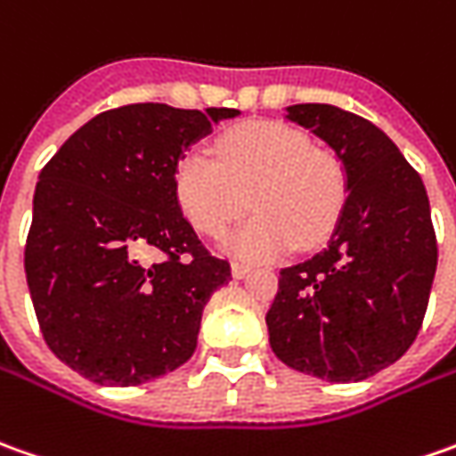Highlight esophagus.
I'll use <instances>...</instances> for the list:
<instances>
[{
    "label": "esophagus",
    "instance_id": "obj_1",
    "mask_svg": "<svg viewBox=\"0 0 456 456\" xmlns=\"http://www.w3.org/2000/svg\"><path fill=\"white\" fill-rule=\"evenodd\" d=\"M231 273H233V278H246L250 273V265L235 261V264H231Z\"/></svg>",
    "mask_w": 456,
    "mask_h": 456
}]
</instances>
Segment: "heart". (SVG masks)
Masks as SVG:
<instances>
[{
  "mask_svg": "<svg viewBox=\"0 0 456 456\" xmlns=\"http://www.w3.org/2000/svg\"><path fill=\"white\" fill-rule=\"evenodd\" d=\"M256 213L223 240L248 261H273L296 246L311 248L334 228L346 198L344 167L331 152L311 148L291 125L253 120L218 140V160L191 150L175 167V200L185 221L221 235L243 213Z\"/></svg>",
  "mask_w": 456,
  "mask_h": 456,
  "instance_id": "b5f03b06",
  "label": "heart"
}]
</instances>
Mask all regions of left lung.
Wrapping results in <instances>:
<instances>
[{"label": "left lung", "mask_w": 456, "mask_h": 456, "mask_svg": "<svg viewBox=\"0 0 456 456\" xmlns=\"http://www.w3.org/2000/svg\"><path fill=\"white\" fill-rule=\"evenodd\" d=\"M283 118L329 145L346 200L326 248L281 271L268 341L301 374L362 381L402 359L419 334L436 271L429 198L374 122L334 105H291Z\"/></svg>", "instance_id": "left-lung-1"}]
</instances>
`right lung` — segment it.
<instances>
[{"mask_svg": "<svg viewBox=\"0 0 456 456\" xmlns=\"http://www.w3.org/2000/svg\"><path fill=\"white\" fill-rule=\"evenodd\" d=\"M238 115L160 102L107 110L42 167L24 273L47 346L77 374L135 387L192 356L203 308L231 265L180 213L175 167Z\"/></svg>", "mask_w": 456, "mask_h": 456, "instance_id": "obj_1", "label": "right lung"}]
</instances>
